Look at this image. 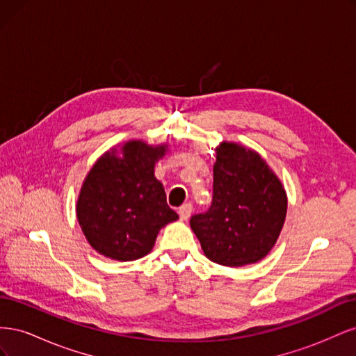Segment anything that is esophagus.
Masks as SVG:
<instances>
[{
    "mask_svg": "<svg viewBox=\"0 0 356 356\" xmlns=\"http://www.w3.org/2000/svg\"><path fill=\"white\" fill-rule=\"evenodd\" d=\"M191 211H193V207H191V203H184L182 204V207L178 209V213H179V217H181V220H184V221H187L188 218H190V215H191Z\"/></svg>",
    "mask_w": 356,
    "mask_h": 356,
    "instance_id": "34e87169",
    "label": "esophagus"
}]
</instances>
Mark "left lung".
Returning <instances> with one entry per match:
<instances>
[{
    "label": "left lung",
    "instance_id": "obj_1",
    "mask_svg": "<svg viewBox=\"0 0 356 356\" xmlns=\"http://www.w3.org/2000/svg\"><path fill=\"white\" fill-rule=\"evenodd\" d=\"M286 215L281 181L252 149L233 143L217 148L212 203L190 220L211 261L241 267L260 261L273 245Z\"/></svg>",
    "mask_w": 356,
    "mask_h": 356
}]
</instances>
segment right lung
Masks as SVG:
<instances>
[{
	"label": "right lung",
	"mask_w": 356,
	"mask_h": 356,
	"mask_svg": "<svg viewBox=\"0 0 356 356\" xmlns=\"http://www.w3.org/2000/svg\"><path fill=\"white\" fill-rule=\"evenodd\" d=\"M166 145L126 143L123 156L104 154L86 177L77 200V218L86 239L99 254L132 261L153 250L159 230L178 220L154 177L156 160Z\"/></svg>",
	"instance_id": "add662e5"
}]
</instances>
